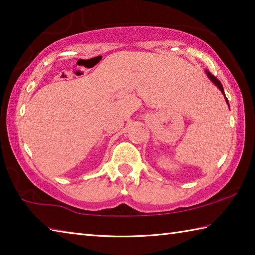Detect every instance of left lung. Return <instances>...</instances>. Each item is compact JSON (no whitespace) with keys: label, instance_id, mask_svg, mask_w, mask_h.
<instances>
[{"label":"left lung","instance_id":"8db88e82","mask_svg":"<svg viewBox=\"0 0 255 255\" xmlns=\"http://www.w3.org/2000/svg\"><path fill=\"white\" fill-rule=\"evenodd\" d=\"M206 73H207V75H208V77H209V79L211 80V81H213L214 82V83L216 84V85H217L218 86V89L219 90H221V91L224 93V89H223V85H222V83H221V82H219V80L217 79V77H216V76H214L213 74H211V73L210 72H208V71H206ZM224 96H225V94H224ZM225 99H226V102L228 103V100H227V98L225 97ZM228 107H230V106H228Z\"/></svg>","mask_w":255,"mask_h":255}]
</instances>
